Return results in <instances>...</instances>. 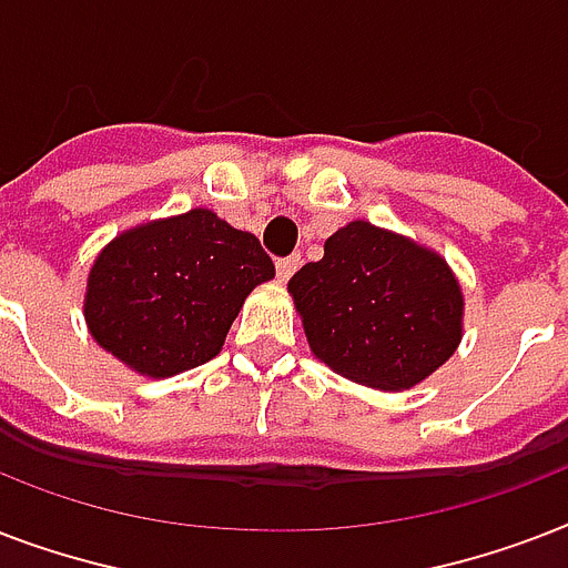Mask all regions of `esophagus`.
I'll return each instance as SVG.
<instances>
[{
  "label": "esophagus",
  "mask_w": 568,
  "mask_h": 568,
  "mask_svg": "<svg viewBox=\"0 0 568 568\" xmlns=\"http://www.w3.org/2000/svg\"><path fill=\"white\" fill-rule=\"evenodd\" d=\"M297 267H301V256H297V253H292V256L285 258H276V276H280L283 283L297 271Z\"/></svg>",
  "instance_id": "obj_1"
}]
</instances>
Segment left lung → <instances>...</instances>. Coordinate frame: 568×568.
<instances>
[{
	"mask_svg": "<svg viewBox=\"0 0 568 568\" xmlns=\"http://www.w3.org/2000/svg\"><path fill=\"white\" fill-rule=\"evenodd\" d=\"M288 294L315 359L379 392L418 386L463 338L466 301L448 262L368 221L333 232Z\"/></svg>",
	"mask_w": 568,
	"mask_h": 568,
	"instance_id": "left-lung-1",
	"label": "left lung"
}]
</instances>
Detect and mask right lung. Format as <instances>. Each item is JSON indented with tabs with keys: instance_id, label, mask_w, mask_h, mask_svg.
Instances as JSON below:
<instances>
[{
	"instance_id": "right-lung-1",
	"label": "right lung",
	"mask_w": 568,
	"mask_h": 568,
	"mask_svg": "<svg viewBox=\"0 0 568 568\" xmlns=\"http://www.w3.org/2000/svg\"><path fill=\"white\" fill-rule=\"evenodd\" d=\"M274 262L212 209L138 223L97 253L84 288L93 342L141 377H173L221 354L232 321Z\"/></svg>"
}]
</instances>
